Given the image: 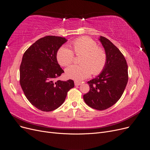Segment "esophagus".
I'll return each mask as SVG.
<instances>
[{
	"instance_id": "34e87169",
	"label": "esophagus",
	"mask_w": 150,
	"mask_h": 150,
	"mask_svg": "<svg viewBox=\"0 0 150 150\" xmlns=\"http://www.w3.org/2000/svg\"><path fill=\"white\" fill-rule=\"evenodd\" d=\"M74 83H75V86H79V85H80L81 84V82L77 81H74Z\"/></svg>"
}]
</instances>
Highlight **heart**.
I'll use <instances>...</instances> for the list:
<instances>
[{
    "label": "heart",
    "mask_w": 150,
    "mask_h": 150,
    "mask_svg": "<svg viewBox=\"0 0 150 150\" xmlns=\"http://www.w3.org/2000/svg\"><path fill=\"white\" fill-rule=\"evenodd\" d=\"M70 49L62 46L57 52V60L62 67L73 62L74 54L80 55L79 65H70L65 69V75L69 79L81 81L89 77L92 74L99 75L106 67L107 54L105 49L98 46L96 42L88 36H82L72 41Z\"/></svg>",
    "instance_id": "obj_1"
}]
</instances>
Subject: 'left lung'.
<instances>
[{"mask_svg": "<svg viewBox=\"0 0 150 150\" xmlns=\"http://www.w3.org/2000/svg\"><path fill=\"white\" fill-rule=\"evenodd\" d=\"M106 52L107 63L101 73L88 81L90 91L83 95L90 107L99 110L107 109L118 101L129 79L128 66L120 50L108 39L99 38Z\"/></svg>", "mask_w": 150, "mask_h": 150, "instance_id": "left-lung-1", "label": "left lung"}]
</instances>
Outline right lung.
<instances>
[{"mask_svg":"<svg viewBox=\"0 0 150 150\" xmlns=\"http://www.w3.org/2000/svg\"><path fill=\"white\" fill-rule=\"evenodd\" d=\"M65 38L44 36L25 52L20 67V83L30 103L42 111L56 109L64 102L68 91L74 87L72 80L54 81L64 71L57 60L59 49Z\"/></svg>","mask_w":150,"mask_h":150,"instance_id":"1","label":"right lung"}]
</instances>
